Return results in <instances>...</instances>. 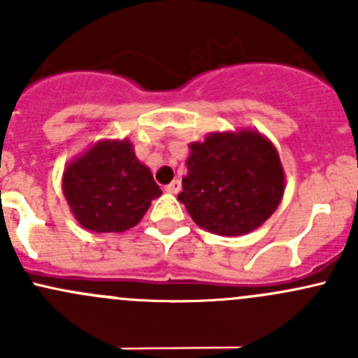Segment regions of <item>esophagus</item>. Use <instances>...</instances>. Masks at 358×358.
Masks as SVG:
<instances>
[{"label": "esophagus", "instance_id": "obj_1", "mask_svg": "<svg viewBox=\"0 0 358 358\" xmlns=\"http://www.w3.org/2000/svg\"><path fill=\"white\" fill-rule=\"evenodd\" d=\"M180 190H182V182L180 180H173L169 185H166V192L169 194H178Z\"/></svg>", "mask_w": 358, "mask_h": 358}]
</instances>
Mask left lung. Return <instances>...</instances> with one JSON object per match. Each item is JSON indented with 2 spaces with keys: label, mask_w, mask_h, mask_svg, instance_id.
<instances>
[{
  "label": "left lung",
  "mask_w": 358,
  "mask_h": 358,
  "mask_svg": "<svg viewBox=\"0 0 358 358\" xmlns=\"http://www.w3.org/2000/svg\"><path fill=\"white\" fill-rule=\"evenodd\" d=\"M189 149L178 201L201 229L246 236L279 208L286 189L282 162L258 129L209 133Z\"/></svg>",
  "instance_id": "left-lung-1"
}]
</instances>
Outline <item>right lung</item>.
Masks as SVG:
<instances>
[{"label":"right lung","instance_id":"add662e5","mask_svg":"<svg viewBox=\"0 0 358 358\" xmlns=\"http://www.w3.org/2000/svg\"><path fill=\"white\" fill-rule=\"evenodd\" d=\"M62 192L83 229L119 234L138 225L162 190L128 138H102L67 162Z\"/></svg>","mask_w":358,"mask_h":358}]
</instances>
